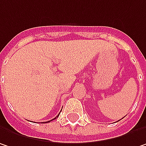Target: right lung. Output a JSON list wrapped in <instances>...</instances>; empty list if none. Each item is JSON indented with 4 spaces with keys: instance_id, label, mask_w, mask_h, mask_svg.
Returning <instances> with one entry per match:
<instances>
[{
    "instance_id": "obj_1",
    "label": "right lung",
    "mask_w": 146,
    "mask_h": 146,
    "mask_svg": "<svg viewBox=\"0 0 146 146\" xmlns=\"http://www.w3.org/2000/svg\"><path fill=\"white\" fill-rule=\"evenodd\" d=\"M58 116H59V114H58V115L57 117H58ZM57 119V118H54L53 119ZM53 119H52V120H53ZM52 120H50V121H52ZM50 121H47V123H48V122H50Z\"/></svg>"
}]
</instances>
